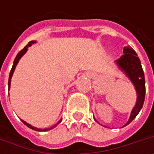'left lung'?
<instances>
[{
	"instance_id": "obj_1",
	"label": "left lung",
	"mask_w": 154,
	"mask_h": 154,
	"mask_svg": "<svg viewBox=\"0 0 154 154\" xmlns=\"http://www.w3.org/2000/svg\"><path fill=\"white\" fill-rule=\"evenodd\" d=\"M118 67L125 73L129 80L132 81L134 86L135 87L137 93V100L136 103L131 112L130 117L124 126H127L138 115L140 110L141 109L144 100H145L146 86H145V77L144 72L140 64L139 57L135 51L130 46H125L123 48V55L116 61ZM96 121V119L94 118ZM97 122V121H96ZM123 126V127H124Z\"/></svg>"
}]
</instances>
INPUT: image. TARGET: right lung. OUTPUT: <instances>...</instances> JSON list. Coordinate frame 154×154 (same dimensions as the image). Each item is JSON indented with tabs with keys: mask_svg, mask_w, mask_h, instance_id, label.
<instances>
[{
	"mask_svg": "<svg viewBox=\"0 0 154 154\" xmlns=\"http://www.w3.org/2000/svg\"><path fill=\"white\" fill-rule=\"evenodd\" d=\"M36 41H31V42H29L28 43V45H26V46H25V48L23 49V50H21L19 53H18V55L16 56V57H15L14 59V64H13V67H12V69H11V71H10V74H9V79H8V88H10V84H11V78H12V76H13V74H14V69H15V67L17 66V64H18V62H19V61H20V59L21 57H22V56L26 53L27 51V50H28V47H30L31 45H32V44H34ZM21 121H22V122L25 124V125H26L27 127L30 128H32V129H33V130H36V131H48V130H51V129H52V128H54L56 127V126H57L61 122H62V119L60 120V121L58 122L56 124H55L53 127L50 128H44V129H42V128H35L33 127V126H32L31 124H29V123H27L26 122H25L24 120H22L21 119Z\"/></svg>",
	"mask_w": 154,
	"mask_h": 154,
	"instance_id": "1",
	"label": "right lung"
}]
</instances>
